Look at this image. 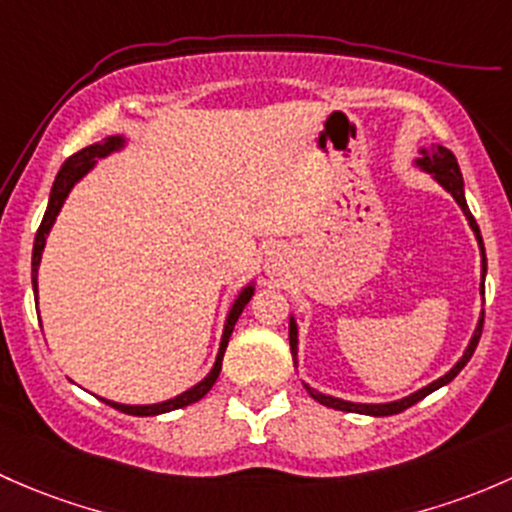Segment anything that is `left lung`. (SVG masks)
I'll return each instance as SVG.
<instances>
[{
    "instance_id": "obj_1",
    "label": "left lung",
    "mask_w": 512,
    "mask_h": 512,
    "mask_svg": "<svg viewBox=\"0 0 512 512\" xmlns=\"http://www.w3.org/2000/svg\"><path fill=\"white\" fill-rule=\"evenodd\" d=\"M421 157H416L414 165L419 167V170L429 172L431 177L436 179V182L441 184V187L446 189V192L451 194L453 199H456V204L461 207L463 217L468 219V226L473 229V234H476V241H478V249H481V295H486V249H483V239H481V229H478L476 219H473L471 209H468L466 204V194H463V177H461V170H458V162L456 157H453L451 150H446V147L441 145H431V150H424L421 147ZM481 330H483V313L481 318H478V325L476 330H473L471 340H468V347L463 350L461 360L456 362V365L451 367L449 372L444 374V377L434 379L431 384H426V387H421L419 392L409 394V397L404 399H397V402H384V404H362V402H345V399H337V397H330V394H323L318 392V389H313L310 384H305V389H308L310 397L315 399V402H320L323 407H330V409H340V412H357V414H370V416H392V414H399L404 412V409H409L412 404L421 402V399L426 397V394L436 392L439 387H444V384H449L453 377H456L458 372L466 367V362L471 360V355L476 352V345L478 340H481ZM288 340H291V355H293V362H295V355H298V323H295V318L291 315V323H288Z\"/></svg>"
}]
</instances>
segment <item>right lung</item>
<instances>
[{
	"instance_id": "right-lung-1",
	"label": "right lung",
	"mask_w": 512,
	"mask_h": 512,
	"mask_svg": "<svg viewBox=\"0 0 512 512\" xmlns=\"http://www.w3.org/2000/svg\"><path fill=\"white\" fill-rule=\"evenodd\" d=\"M123 147H125V138H123V135H110V138H103L100 142H96V145L83 147L81 152H76V155H71V157H68V160L61 165L59 175H56V179H54V187H51L49 207H46L44 219H41L39 231H36L34 254H31V286H34V298H36V300H39V283H36V276H39L41 254H44L46 236H49L51 226H54L56 217H59L63 202H66V197H68V194H71V189L76 187V184L81 182V179L86 177L88 172L93 170V167H96L98 160H103V157L113 155V152H118V150H123ZM254 291H256L254 281H251L249 286L241 288V293L236 295L234 303H231L229 313H226L224 333H221L217 360H214V367H212V370H209V374L202 379V382H197L192 389H187V392L177 394V397L167 399V402H157V404H118V402H110V399H100V402L110 404V407L118 409V412L133 414V416H157V414L175 412V409L189 407V404L199 402V399H202L204 394H207L209 389L214 387V382H217V377H219V372H221V360H224V350H226V345H229V337H231V333H234L236 320H239L241 310L246 308V303H249L251 295H254Z\"/></svg>"
}]
</instances>
